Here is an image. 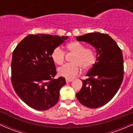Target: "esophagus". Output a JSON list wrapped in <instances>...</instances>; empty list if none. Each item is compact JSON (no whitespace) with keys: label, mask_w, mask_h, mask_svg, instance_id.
I'll use <instances>...</instances> for the list:
<instances>
[{"label":"esophagus","mask_w":133,"mask_h":133,"mask_svg":"<svg viewBox=\"0 0 133 133\" xmlns=\"http://www.w3.org/2000/svg\"><path fill=\"white\" fill-rule=\"evenodd\" d=\"M72 79H68V78H66V83H69L70 82H72Z\"/></svg>","instance_id":"1"}]
</instances>
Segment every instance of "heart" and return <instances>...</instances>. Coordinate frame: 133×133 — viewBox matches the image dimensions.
<instances>
[{"mask_svg":"<svg viewBox=\"0 0 133 133\" xmlns=\"http://www.w3.org/2000/svg\"><path fill=\"white\" fill-rule=\"evenodd\" d=\"M66 53H72L71 62L60 67L58 70L62 77L71 79L80 74V68L83 70H88L94 65L96 61V55L92 49L85 48L82 43L78 41H72L66 44ZM53 62L58 65H62L65 62V52L60 47L53 49L51 54Z\"/></svg>","mask_w":133,"mask_h":133,"instance_id":"obj_1","label":"heart"}]
</instances>
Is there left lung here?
<instances>
[{
    "instance_id": "1",
    "label": "left lung",
    "mask_w": 133,
    "mask_h": 133,
    "mask_svg": "<svg viewBox=\"0 0 133 133\" xmlns=\"http://www.w3.org/2000/svg\"><path fill=\"white\" fill-rule=\"evenodd\" d=\"M97 50L96 62L82 80V87L76 97L79 102L95 109L106 104L120 88L124 78V61L122 51L116 41L107 34L92 32L77 37Z\"/></svg>"
}]
</instances>
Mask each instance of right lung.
<instances>
[{
  "label": "right lung",
  "mask_w": 133,
  "mask_h": 133,
  "mask_svg": "<svg viewBox=\"0 0 133 133\" xmlns=\"http://www.w3.org/2000/svg\"><path fill=\"white\" fill-rule=\"evenodd\" d=\"M68 37L29 34L12 53L11 82L15 92L28 106L45 111L58 102L65 78L55 79L56 66L51 54Z\"/></svg>",
  "instance_id": "right-lung-1"
}]
</instances>
